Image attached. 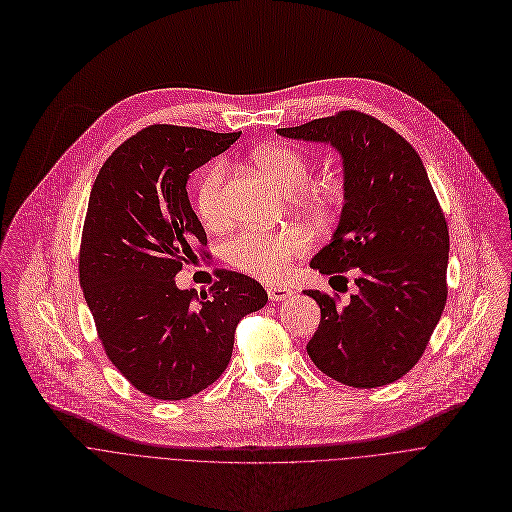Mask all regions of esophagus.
Returning <instances> with one entry per match:
<instances>
[{"label": "esophagus", "mask_w": 512, "mask_h": 512, "mask_svg": "<svg viewBox=\"0 0 512 512\" xmlns=\"http://www.w3.org/2000/svg\"><path fill=\"white\" fill-rule=\"evenodd\" d=\"M267 295H269L271 301H287V299L293 297V289L283 287V285H275V287L267 289Z\"/></svg>", "instance_id": "obj_1"}]
</instances>
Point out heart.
Masks as SVG:
<instances>
[{
	"instance_id": "b5f03b06",
	"label": "heart",
	"mask_w": 512,
	"mask_h": 512,
	"mask_svg": "<svg viewBox=\"0 0 512 512\" xmlns=\"http://www.w3.org/2000/svg\"><path fill=\"white\" fill-rule=\"evenodd\" d=\"M255 162L287 197L301 193L311 177L309 156L291 144L261 146L255 152ZM225 179L227 164L219 160L207 166L197 183L195 205L199 217L211 227L227 219ZM305 249L307 239L295 231H243L227 243L225 255L227 261L245 275L263 281H279Z\"/></svg>"
}]
</instances>
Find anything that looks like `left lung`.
Instances as JSON below:
<instances>
[{
	"mask_svg": "<svg viewBox=\"0 0 512 512\" xmlns=\"http://www.w3.org/2000/svg\"><path fill=\"white\" fill-rule=\"evenodd\" d=\"M277 134L327 142L342 154V217L311 267L323 275L360 273L348 305L303 291L321 309L307 354L346 386L392 384L422 358L448 293V225L422 158L396 130L358 110Z\"/></svg>",
	"mask_w": 512,
	"mask_h": 512,
	"instance_id": "1",
	"label": "left lung"
}]
</instances>
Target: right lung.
<instances>
[{
    "instance_id": "1",
    "label": "right lung",
    "mask_w": 512,
    "mask_h": 512,
    "mask_svg": "<svg viewBox=\"0 0 512 512\" xmlns=\"http://www.w3.org/2000/svg\"><path fill=\"white\" fill-rule=\"evenodd\" d=\"M241 132L152 124L124 140L94 181L80 285L108 360L142 394L183 400L229 366L235 327L267 303L255 279L217 271L201 295L175 275L207 245L187 181Z\"/></svg>"
}]
</instances>
